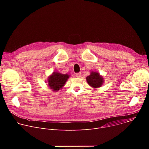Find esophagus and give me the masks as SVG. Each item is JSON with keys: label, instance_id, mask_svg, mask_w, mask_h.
Returning <instances> with one entry per match:
<instances>
[{"label": "esophagus", "instance_id": "obj_1", "mask_svg": "<svg viewBox=\"0 0 149 149\" xmlns=\"http://www.w3.org/2000/svg\"><path fill=\"white\" fill-rule=\"evenodd\" d=\"M75 75L77 78H80L81 77V73H80V72L79 73H77Z\"/></svg>", "mask_w": 149, "mask_h": 149}]
</instances>
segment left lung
Masks as SVG:
<instances>
[{"instance_id":"left-lung-1","label":"left lung","mask_w":149,"mask_h":149,"mask_svg":"<svg viewBox=\"0 0 149 149\" xmlns=\"http://www.w3.org/2000/svg\"><path fill=\"white\" fill-rule=\"evenodd\" d=\"M86 80L89 86L93 88L101 87L104 82L102 76L99 72L95 71H91L90 75L86 77Z\"/></svg>"}]
</instances>
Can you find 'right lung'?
Returning <instances> with one entry per match:
<instances>
[{
	"label": "right lung",
	"mask_w": 149,
	"mask_h": 149,
	"mask_svg": "<svg viewBox=\"0 0 149 149\" xmlns=\"http://www.w3.org/2000/svg\"><path fill=\"white\" fill-rule=\"evenodd\" d=\"M70 75L58 72H53L48 78V86L53 92H57L65 86Z\"/></svg>",
	"instance_id": "obj_1"
}]
</instances>
